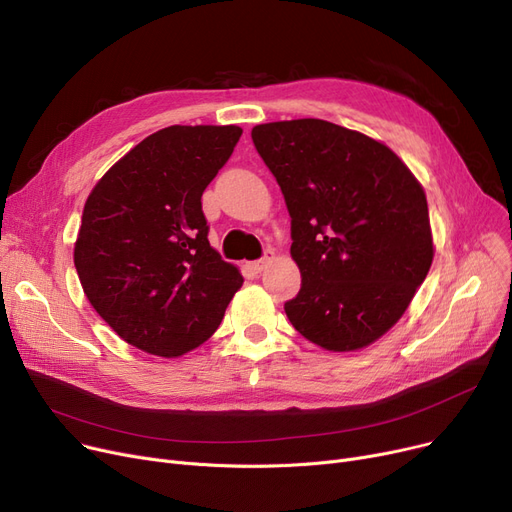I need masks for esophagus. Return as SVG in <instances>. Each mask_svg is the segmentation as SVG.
Instances as JSON below:
<instances>
[{
	"instance_id": "obj_1",
	"label": "esophagus",
	"mask_w": 512,
	"mask_h": 512,
	"mask_svg": "<svg viewBox=\"0 0 512 512\" xmlns=\"http://www.w3.org/2000/svg\"><path fill=\"white\" fill-rule=\"evenodd\" d=\"M273 258H275V254H273L271 250H266V252H264V256H262L260 260H254V262L250 264V269H252L254 273H260V271H264L266 266H269V264L273 262Z\"/></svg>"
}]
</instances>
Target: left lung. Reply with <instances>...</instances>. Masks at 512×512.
I'll return each mask as SVG.
<instances>
[{
	"label": "left lung",
	"instance_id": "1",
	"mask_svg": "<svg viewBox=\"0 0 512 512\" xmlns=\"http://www.w3.org/2000/svg\"><path fill=\"white\" fill-rule=\"evenodd\" d=\"M291 216L302 287L285 314L312 344L350 352L398 323L433 260L425 191L387 145L327 120L252 129Z\"/></svg>",
	"mask_w": 512,
	"mask_h": 512
}]
</instances>
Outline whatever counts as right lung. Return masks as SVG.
<instances>
[{
	"label": "right lung",
	"instance_id": "right-lung-1",
	"mask_svg": "<svg viewBox=\"0 0 512 512\" xmlns=\"http://www.w3.org/2000/svg\"><path fill=\"white\" fill-rule=\"evenodd\" d=\"M241 129L166 127L89 193L75 266L95 312L127 344L181 356L221 325L243 277L210 248L202 193Z\"/></svg>",
	"mask_w": 512,
	"mask_h": 512
}]
</instances>
